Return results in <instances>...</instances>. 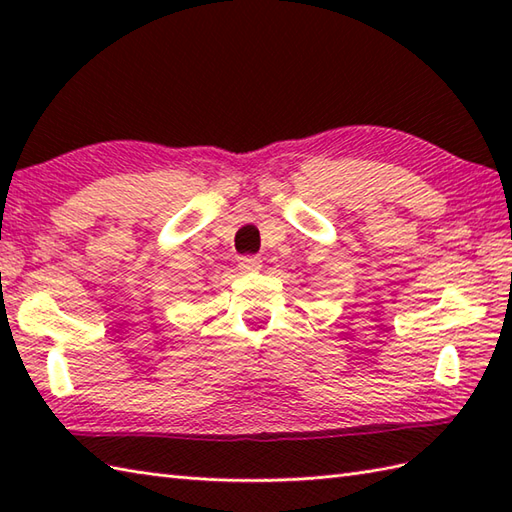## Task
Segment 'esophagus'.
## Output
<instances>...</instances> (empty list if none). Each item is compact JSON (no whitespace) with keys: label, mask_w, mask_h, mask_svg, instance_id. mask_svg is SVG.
Listing matches in <instances>:
<instances>
[{"label":"esophagus","mask_w":512,"mask_h":512,"mask_svg":"<svg viewBox=\"0 0 512 512\" xmlns=\"http://www.w3.org/2000/svg\"><path fill=\"white\" fill-rule=\"evenodd\" d=\"M237 266H239V270H242V273H257V270L262 268V259L255 257V255H246V257H239Z\"/></svg>","instance_id":"obj_1"}]
</instances>
